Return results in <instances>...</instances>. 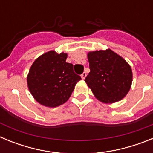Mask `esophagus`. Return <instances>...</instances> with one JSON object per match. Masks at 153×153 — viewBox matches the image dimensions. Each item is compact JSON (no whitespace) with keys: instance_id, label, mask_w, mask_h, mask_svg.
<instances>
[{"instance_id":"1","label":"esophagus","mask_w":153,"mask_h":153,"mask_svg":"<svg viewBox=\"0 0 153 153\" xmlns=\"http://www.w3.org/2000/svg\"><path fill=\"white\" fill-rule=\"evenodd\" d=\"M86 76V72H83V74H81V78H82V79H84Z\"/></svg>"}]
</instances>
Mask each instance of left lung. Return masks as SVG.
I'll list each match as a JSON object with an SVG mask.
<instances>
[{
	"mask_svg": "<svg viewBox=\"0 0 153 153\" xmlns=\"http://www.w3.org/2000/svg\"><path fill=\"white\" fill-rule=\"evenodd\" d=\"M87 58L90 72L85 82L96 98L106 104L123 100L132 86L130 65L110 49L90 51Z\"/></svg>",
	"mask_w": 153,
	"mask_h": 153,
	"instance_id": "8db88e82",
	"label": "left lung"
}]
</instances>
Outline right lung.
Instances as JSON below:
<instances>
[{
    "label": "right lung",
    "instance_id": "right-lung-1",
    "mask_svg": "<svg viewBox=\"0 0 153 153\" xmlns=\"http://www.w3.org/2000/svg\"><path fill=\"white\" fill-rule=\"evenodd\" d=\"M67 58V53L50 51L31 65L27 76L28 89L43 106L54 108L65 103L81 79L74 72L72 63L66 62Z\"/></svg>",
    "mask_w": 153,
    "mask_h": 153
}]
</instances>
